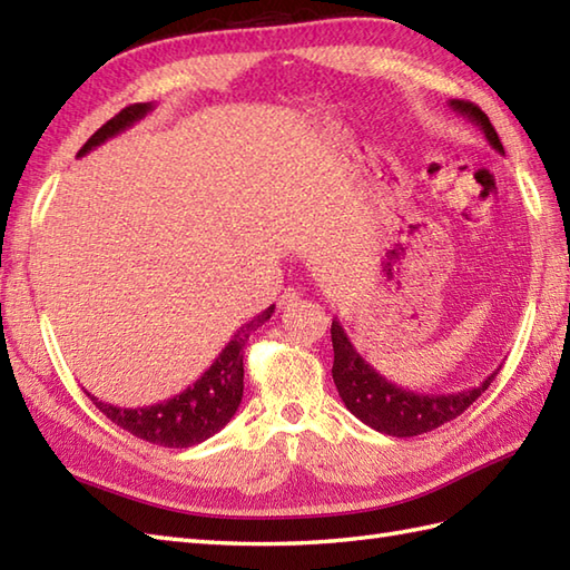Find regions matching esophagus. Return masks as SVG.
Here are the masks:
<instances>
[{"label":"esophagus","mask_w":570,"mask_h":570,"mask_svg":"<svg viewBox=\"0 0 570 570\" xmlns=\"http://www.w3.org/2000/svg\"><path fill=\"white\" fill-rule=\"evenodd\" d=\"M298 298H301V292H296V288H286V292L278 296V306L288 308V306H294Z\"/></svg>","instance_id":"esophagus-1"}]
</instances>
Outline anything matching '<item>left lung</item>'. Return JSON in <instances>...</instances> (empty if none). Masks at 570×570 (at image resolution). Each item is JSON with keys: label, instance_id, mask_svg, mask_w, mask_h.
Masks as SVG:
<instances>
[{"label": "left lung", "instance_id": "left-lung-1", "mask_svg": "<svg viewBox=\"0 0 570 570\" xmlns=\"http://www.w3.org/2000/svg\"><path fill=\"white\" fill-rule=\"evenodd\" d=\"M451 107L468 117L470 122H475L494 151L504 154L502 141L498 131L490 125L488 115L480 110L478 105L468 100H451ZM333 337V382L337 386V394L350 409V414L357 416L362 423H367L370 429L396 435V439H411V435H421L426 431H433L443 426V423L453 421L455 416L475 402L482 392L488 390L490 382L498 377L500 367L494 370L485 382H480L472 390H463L458 394H416L402 390V386L384 380L380 372H374L365 360L360 357L357 350L350 343L343 325L333 321L331 325Z\"/></svg>", "mask_w": 570, "mask_h": 570}]
</instances>
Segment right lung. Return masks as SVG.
Listing matches in <instances>:
<instances>
[{
    "label": "right lung",
    "instance_id": "right-lung-1",
    "mask_svg": "<svg viewBox=\"0 0 570 570\" xmlns=\"http://www.w3.org/2000/svg\"><path fill=\"white\" fill-rule=\"evenodd\" d=\"M154 110L151 102H137L125 107L122 112L115 115L110 122H105L95 135L82 144L78 156H85L95 147H100L107 139H112L119 131L129 129L147 112ZM274 306L262 311L249 323L233 335V341L225 345L220 355L215 357L213 365L200 374V380L193 382L188 390L166 399L161 404L139 406V409H122L115 404H105L98 396H90V402L98 406L102 414L117 423L119 429L129 431L141 441L164 448H190L196 443L208 441L225 423L235 416V411L242 402V390H245V365H242V350L249 341V335L259 328L262 323L272 318Z\"/></svg>",
    "mask_w": 570,
    "mask_h": 570
}]
</instances>
